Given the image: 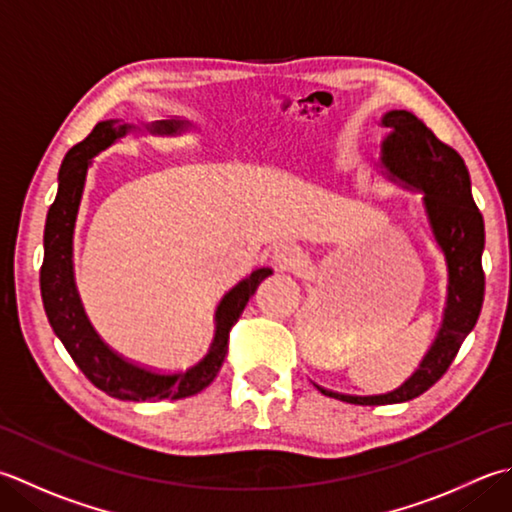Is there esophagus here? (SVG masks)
Segmentation results:
<instances>
[{"mask_svg":"<svg viewBox=\"0 0 512 512\" xmlns=\"http://www.w3.org/2000/svg\"><path fill=\"white\" fill-rule=\"evenodd\" d=\"M273 257H275V262L282 266V268H293V266H297L299 262H302V253H299V248L293 246V244L277 246Z\"/></svg>","mask_w":512,"mask_h":512,"instance_id":"esophagus-1","label":"esophagus"}]
</instances>
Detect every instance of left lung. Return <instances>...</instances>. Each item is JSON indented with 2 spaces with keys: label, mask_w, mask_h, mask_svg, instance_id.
Here are the masks:
<instances>
[{
  "label": "left lung",
  "mask_w": 512,
  "mask_h": 512,
  "mask_svg": "<svg viewBox=\"0 0 512 512\" xmlns=\"http://www.w3.org/2000/svg\"><path fill=\"white\" fill-rule=\"evenodd\" d=\"M382 124L390 128V135L382 144L384 166L404 184L424 190L430 226L448 262V302L435 344L415 375L393 393L357 397L317 386L326 397L359 406L408 402L437 384L477 324L486 286L482 268L484 217L470 193V175L464 159L408 110H390Z\"/></svg>",
  "instance_id": "8db88e82"
}]
</instances>
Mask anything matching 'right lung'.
<instances>
[{
  "label": "right lung",
  "instance_id": "1",
  "mask_svg": "<svg viewBox=\"0 0 512 512\" xmlns=\"http://www.w3.org/2000/svg\"><path fill=\"white\" fill-rule=\"evenodd\" d=\"M182 126L179 122L155 124V133H177ZM126 133V126L113 128V122L97 124L84 142L68 150L62 168H59V188L55 202L48 208L44 228V264L39 270V288H42V302L50 326L55 335L62 339L68 355L79 370L88 377L90 384L115 399L126 402H146V399H182L197 395L217 377L228 353L230 328L237 324L239 315L246 308L248 299L253 297L257 286L262 284L273 270L257 268L228 290L217 306V330L215 339L204 359L195 366L177 373H155L126 362L115 350H110L90 326L79 302L75 277H73V228L82 199L86 168L90 157L99 150L110 146L117 137Z\"/></svg>",
  "mask_w": 512,
  "mask_h": 512
}]
</instances>
